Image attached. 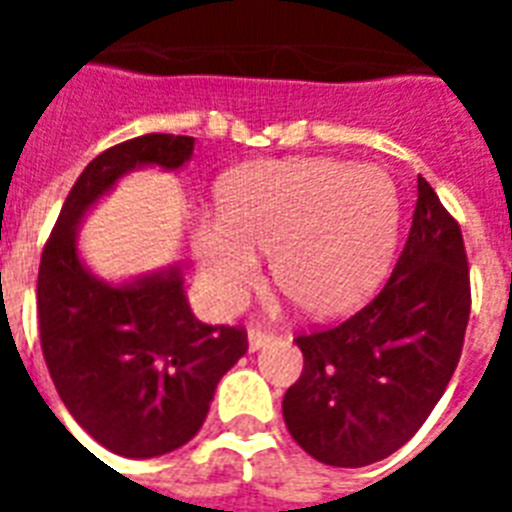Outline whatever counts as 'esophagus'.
I'll use <instances>...</instances> for the list:
<instances>
[{
    "label": "esophagus",
    "mask_w": 512,
    "mask_h": 512,
    "mask_svg": "<svg viewBox=\"0 0 512 512\" xmlns=\"http://www.w3.org/2000/svg\"><path fill=\"white\" fill-rule=\"evenodd\" d=\"M276 332H271V329H260V327H252L249 329V350H260L265 348L268 342L276 340Z\"/></svg>",
    "instance_id": "esophagus-1"
}]
</instances>
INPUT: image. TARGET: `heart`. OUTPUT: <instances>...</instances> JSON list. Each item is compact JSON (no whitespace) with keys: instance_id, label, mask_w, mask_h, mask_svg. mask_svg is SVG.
Masks as SVG:
<instances>
[{"instance_id":"obj_1","label":"heart","mask_w":512,"mask_h":512,"mask_svg":"<svg viewBox=\"0 0 512 512\" xmlns=\"http://www.w3.org/2000/svg\"><path fill=\"white\" fill-rule=\"evenodd\" d=\"M398 196L372 164L281 159L231 172L220 215L193 231L199 276L217 308L233 311L260 279H273L305 311L332 316L361 303L380 281L396 239Z\"/></svg>"}]
</instances>
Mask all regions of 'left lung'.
<instances>
[{
    "mask_svg": "<svg viewBox=\"0 0 512 512\" xmlns=\"http://www.w3.org/2000/svg\"><path fill=\"white\" fill-rule=\"evenodd\" d=\"M470 316L460 223L425 177L396 268L380 295L337 327L297 335L303 374L284 422L313 460L364 468L409 441L444 396Z\"/></svg>",
    "mask_w": 512,
    "mask_h": 512,
    "instance_id": "1",
    "label": "left lung"
}]
</instances>
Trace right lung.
<instances>
[{
  "label": "right lung",
  "mask_w": 512,
  "mask_h": 512,
  "mask_svg": "<svg viewBox=\"0 0 512 512\" xmlns=\"http://www.w3.org/2000/svg\"><path fill=\"white\" fill-rule=\"evenodd\" d=\"M191 154L188 135L151 132L95 156L39 263V340L60 401L122 457L146 460L188 444L220 377L249 348L244 327H209L193 316L180 268L114 287L95 279L76 252V225L119 177L148 164L177 170Z\"/></svg>",
  "instance_id": "1"
}]
</instances>
